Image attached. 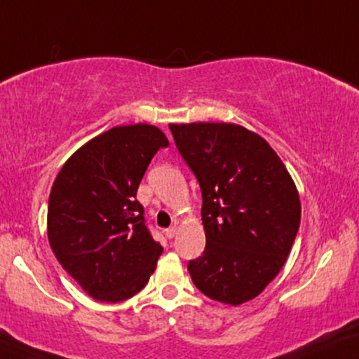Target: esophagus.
<instances>
[{
    "mask_svg": "<svg viewBox=\"0 0 359 359\" xmlns=\"http://www.w3.org/2000/svg\"><path fill=\"white\" fill-rule=\"evenodd\" d=\"M165 235H167V237H169V238H174L175 235H177V226H175V225L169 226V229L165 230Z\"/></svg>",
    "mask_w": 359,
    "mask_h": 359,
    "instance_id": "obj_1",
    "label": "esophagus"
}]
</instances>
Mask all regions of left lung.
Returning a JSON list of instances; mask_svg holds the SVG:
<instances>
[{
    "instance_id": "left-lung-1",
    "label": "left lung",
    "mask_w": 359,
    "mask_h": 359,
    "mask_svg": "<svg viewBox=\"0 0 359 359\" xmlns=\"http://www.w3.org/2000/svg\"><path fill=\"white\" fill-rule=\"evenodd\" d=\"M202 190L205 252L189 262L205 297L238 306L258 297L292 252L300 194L270 144L230 122L169 124Z\"/></svg>"
}]
</instances>
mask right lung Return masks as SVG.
Listing matches in <instances>:
<instances>
[{
  "label": "right lung",
  "instance_id": "obj_1",
  "mask_svg": "<svg viewBox=\"0 0 359 359\" xmlns=\"http://www.w3.org/2000/svg\"><path fill=\"white\" fill-rule=\"evenodd\" d=\"M165 134L152 124L117 126L81 146L54 179L48 240L62 269L97 302L140 292L164 248L144 225L135 198Z\"/></svg>",
  "mask_w": 359,
  "mask_h": 359
}]
</instances>
